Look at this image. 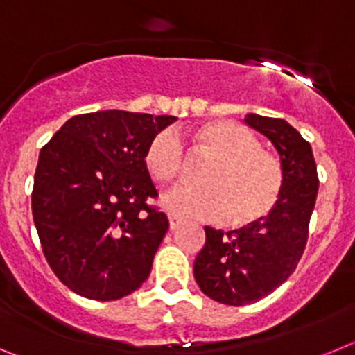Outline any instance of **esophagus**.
<instances>
[{"instance_id": "esophagus-1", "label": "esophagus", "mask_w": 355, "mask_h": 355, "mask_svg": "<svg viewBox=\"0 0 355 355\" xmlns=\"http://www.w3.org/2000/svg\"><path fill=\"white\" fill-rule=\"evenodd\" d=\"M181 224H183V218H181V216L174 215V213H168V225H171V229H178Z\"/></svg>"}]
</instances>
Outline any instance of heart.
<instances>
[{
  "mask_svg": "<svg viewBox=\"0 0 355 355\" xmlns=\"http://www.w3.org/2000/svg\"><path fill=\"white\" fill-rule=\"evenodd\" d=\"M202 149L215 156L202 175V187L180 184L163 202L171 213L188 218L222 222L231 216L238 225L263 220L274 209L283 172L268 153L261 150L250 130L233 121L206 122L196 133ZM146 165L159 183H171L184 167L183 140L174 130H163L150 140Z\"/></svg>",
  "mask_w": 355,
  "mask_h": 355,
  "instance_id": "obj_1",
  "label": "heart"
}]
</instances>
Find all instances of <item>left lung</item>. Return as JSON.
<instances>
[{"label": "left lung", "instance_id": "8db88e82", "mask_svg": "<svg viewBox=\"0 0 355 355\" xmlns=\"http://www.w3.org/2000/svg\"><path fill=\"white\" fill-rule=\"evenodd\" d=\"M247 126L274 144L281 158L283 188L263 220L229 231L206 225V243L193 275L200 291L227 306L259 300L283 284L302 258L309 218L318 193V174L309 142L283 119L249 114Z\"/></svg>", "mask_w": 355, "mask_h": 355}]
</instances>
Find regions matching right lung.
Returning <instances> with one entry per match:
<instances>
[{
  "label": "right lung",
  "mask_w": 355,
  "mask_h": 355,
  "mask_svg": "<svg viewBox=\"0 0 355 355\" xmlns=\"http://www.w3.org/2000/svg\"><path fill=\"white\" fill-rule=\"evenodd\" d=\"M174 121L124 110L81 114L40 149L33 222L51 270L74 293L108 302L149 277L168 218L147 205L158 192L146 150Z\"/></svg>",
  "instance_id": "add662e5"
}]
</instances>
